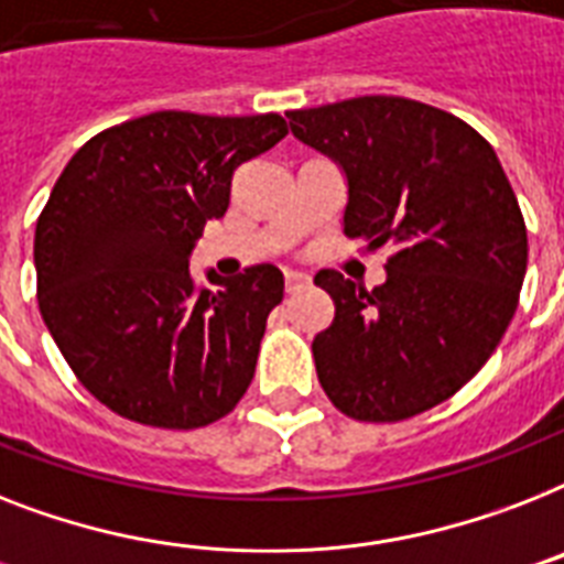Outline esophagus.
<instances>
[{
    "mask_svg": "<svg viewBox=\"0 0 564 564\" xmlns=\"http://www.w3.org/2000/svg\"><path fill=\"white\" fill-rule=\"evenodd\" d=\"M306 283H310V274L306 272H295V269H286L283 272V286H286V292H297V290H304Z\"/></svg>",
    "mask_w": 564,
    "mask_h": 564,
    "instance_id": "esophagus-1",
    "label": "esophagus"
}]
</instances>
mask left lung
<instances>
[{
    "label": "left lung",
    "instance_id": "obj_1",
    "mask_svg": "<svg viewBox=\"0 0 564 564\" xmlns=\"http://www.w3.org/2000/svg\"><path fill=\"white\" fill-rule=\"evenodd\" d=\"M286 118L341 164L345 235L393 246L377 290L315 274L336 304L313 338L318 382L361 423L423 414L484 368L519 306L528 228L510 178L480 132L420 100L365 95Z\"/></svg>",
    "mask_w": 564,
    "mask_h": 564
}]
</instances>
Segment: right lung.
<instances>
[{
	"instance_id": "1",
	"label": "right lung",
	"mask_w": 564,
	"mask_h": 564,
	"mask_svg": "<svg viewBox=\"0 0 564 564\" xmlns=\"http://www.w3.org/2000/svg\"><path fill=\"white\" fill-rule=\"evenodd\" d=\"M278 112L162 109L98 132L36 219V301L80 386L155 429H199L235 409L283 301L272 263L205 290L187 258L226 214L231 176L286 135Z\"/></svg>"
}]
</instances>
